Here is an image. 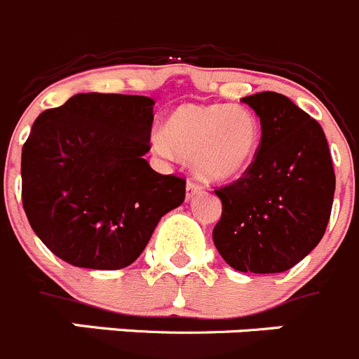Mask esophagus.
<instances>
[{"mask_svg":"<svg viewBox=\"0 0 359 359\" xmlns=\"http://www.w3.org/2000/svg\"><path fill=\"white\" fill-rule=\"evenodd\" d=\"M203 192V187L199 185L197 182H194V180H189L187 182V199H192L194 196H197V194Z\"/></svg>","mask_w":359,"mask_h":359,"instance_id":"obj_1","label":"esophagus"}]
</instances>
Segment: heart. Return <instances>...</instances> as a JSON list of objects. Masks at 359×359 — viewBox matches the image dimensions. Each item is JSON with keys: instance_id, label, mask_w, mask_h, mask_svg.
<instances>
[{"instance_id": "b5f03b06", "label": "heart", "mask_w": 359, "mask_h": 359, "mask_svg": "<svg viewBox=\"0 0 359 359\" xmlns=\"http://www.w3.org/2000/svg\"><path fill=\"white\" fill-rule=\"evenodd\" d=\"M262 142L258 115L226 103H183L167 115L163 135L153 137L158 153L192 160L203 177L224 182L242 176L255 163Z\"/></svg>"}]
</instances>
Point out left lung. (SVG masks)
I'll return each instance as SVG.
<instances>
[{
    "label": "left lung",
    "mask_w": 359,
    "mask_h": 359,
    "mask_svg": "<svg viewBox=\"0 0 359 359\" xmlns=\"http://www.w3.org/2000/svg\"><path fill=\"white\" fill-rule=\"evenodd\" d=\"M262 124L256 160L236 182L215 190L222 215L213 244L229 267L276 274L310 255L325 233L334 170L324 130L278 92L242 97Z\"/></svg>",
    "instance_id": "left-lung-1"
}]
</instances>
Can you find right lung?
Segmentation results:
<instances>
[{"label":"right lung","mask_w":359,"mask_h":359,"mask_svg":"<svg viewBox=\"0 0 359 359\" xmlns=\"http://www.w3.org/2000/svg\"><path fill=\"white\" fill-rule=\"evenodd\" d=\"M153 107L146 96L88 92L35 119L22 146V208L46 248L74 267H128L185 201V180L144 158Z\"/></svg>","instance_id":"add662e5"}]
</instances>
